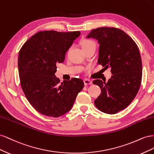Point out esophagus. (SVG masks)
Returning <instances> with one entry per match:
<instances>
[{"mask_svg":"<svg viewBox=\"0 0 154 154\" xmlns=\"http://www.w3.org/2000/svg\"><path fill=\"white\" fill-rule=\"evenodd\" d=\"M92 83V82L90 80H88V79H85V80H84V84L85 85H91Z\"/></svg>","mask_w":154,"mask_h":154,"instance_id":"obj_1","label":"esophagus"}]
</instances>
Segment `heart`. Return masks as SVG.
<instances>
[{
    "label": "heart",
    "instance_id": "1",
    "mask_svg": "<svg viewBox=\"0 0 154 154\" xmlns=\"http://www.w3.org/2000/svg\"><path fill=\"white\" fill-rule=\"evenodd\" d=\"M92 43H94V42H92L91 40H83L82 42V47L83 48V47H85V46H87V45H89L91 44H92Z\"/></svg>",
    "mask_w": 154,
    "mask_h": 154
}]
</instances>
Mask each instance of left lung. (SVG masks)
Wrapping results in <instances>:
<instances>
[{
  "label": "left lung",
  "instance_id": "1",
  "mask_svg": "<svg viewBox=\"0 0 154 154\" xmlns=\"http://www.w3.org/2000/svg\"><path fill=\"white\" fill-rule=\"evenodd\" d=\"M87 38L97 40V63L111 68V78L105 81L96 80L101 94L94 101L100 111L114 114L127 107L137 95L142 78V62L137 44L123 31L102 27L92 29Z\"/></svg>",
  "mask_w": 154,
  "mask_h": 154
}]
</instances>
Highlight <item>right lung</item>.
Listing matches in <instances>:
<instances>
[{"label":"right lung","instance_id":"right-lung-1","mask_svg":"<svg viewBox=\"0 0 154 154\" xmlns=\"http://www.w3.org/2000/svg\"><path fill=\"white\" fill-rule=\"evenodd\" d=\"M80 34V31H40L19 51L22 88L30 104L42 114L57 118L67 113L84 87L81 79L74 78L60 84L55 76L57 63L63 62L67 50Z\"/></svg>","mask_w":154,"mask_h":154}]
</instances>
